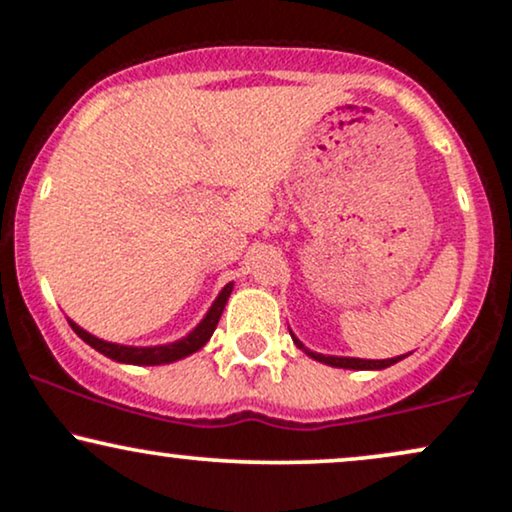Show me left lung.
Here are the masks:
<instances>
[{
  "instance_id": "obj_1",
  "label": "left lung",
  "mask_w": 512,
  "mask_h": 512,
  "mask_svg": "<svg viewBox=\"0 0 512 512\" xmlns=\"http://www.w3.org/2000/svg\"><path fill=\"white\" fill-rule=\"evenodd\" d=\"M289 334H292V339H294V344L299 346L301 351L306 353V356H311L313 361H320V363H325V365H332V368H344V370H384V368H389V365H394V363H399V361H403V358L408 356H396V358H384V361H370V358H349V356H325V353H315V351H311V349H306L304 344L299 342V339H296V334L289 330Z\"/></svg>"
}]
</instances>
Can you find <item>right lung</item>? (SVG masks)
Instances as JSON below:
<instances>
[{
  "instance_id": "right-lung-1",
  "label": "right lung",
  "mask_w": 512,
  "mask_h": 512,
  "mask_svg": "<svg viewBox=\"0 0 512 512\" xmlns=\"http://www.w3.org/2000/svg\"><path fill=\"white\" fill-rule=\"evenodd\" d=\"M232 287H235V282H227V285L220 289L216 301H213L204 318H201V323L194 327L192 332L185 334L182 339H175V342L159 344V346H128V344L106 342V339H99L87 330H82V327L78 323H73V320H68V323H71L73 332L78 334L82 342L90 344L94 351L104 353V356L111 358V361L128 363V365H166V363L180 361V358L192 356L194 351H199L201 346H206L213 330L218 327V320L220 315H223L227 299H230Z\"/></svg>"
}]
</instances>
